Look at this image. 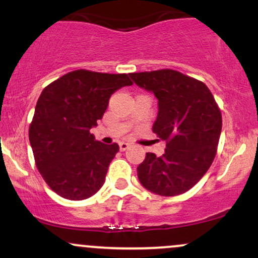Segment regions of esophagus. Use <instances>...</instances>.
Listing matches in <instances>:
<instances>
[{"mask_svg":"<svg viewBox=\"0 0 258 258\" xmlns=\"http://www.w3.org/2000/svg\"><path fill=\"white\" fill-rule=\"evenodd\" d=\"M119 146H120L121 152H125V150H127L130 147H131V146H130V143H126V142H121Z\"/></svg>","mask_w":258,"mask_h":258,"instance_id":"esophagus-1","label":"esophagus"}]
</instances>
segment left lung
Listing matches in <instances>:
<instances>
[{"mask_svg": "<svg viewBox=\"0 0 258 258\" xmlns=\"http://www.w3.org/2000/svg\"><path fill=\"white\" fill-rule=\"evenodd\" d=\"M136 85L158 98L153 132L166 141L161 156L147 153L137 167L144 188L174 197L193 188L207 172L222 131V114L207 86L171 69L132 73Z\"/></svg>", "mask_w": 258, "mask_h": 258, "instance_id": "1", "label": "left lung"}]
</instances>
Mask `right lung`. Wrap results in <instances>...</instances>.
Here are the masks:
<instances>
[{"label": "right lung", "mask_w": 258, "mask_h": 258, "mask_svg": "<svg viewBox=\"0 0 258 258\" xmlns=\"http://www.w3.org/2000/svg\"><path fill=\"white\" fill-rule=\"evenodd\" d=\"M131 85L126 74L81 69L44 87L29 139L38 172L61 198L87 199L104 184L119 146L96 141L90 130L103 117L111 94Z\"/></svg>", "instance_id": "right-lung-1"}]
</instances>
